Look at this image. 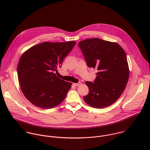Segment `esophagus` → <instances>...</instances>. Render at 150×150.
<instances>
[{"label":"esophagus","mask_w":150,"mask_h":150,"mask_svg":"<svg viewBox=\"0 0 150 150\" xmlns=\"http://www.w3.org/2000/svg\"><path fill=\"white\" fill-rule=\"evenodd\" d=\"M81 84H82L81 82H78V83H73V84H74L75 86H78L81 85Z\"/></svg>","instance_id":"34e87169"}]
</instances>
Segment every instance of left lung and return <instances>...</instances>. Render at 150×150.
I'll use <instances>...</instances> for the list:
<instances>
[{
  "label": "left lung",
  "mask_w": 150,
  "mask_h": 150,
  "mask_svg": "<svg viewBox=\"0 0 150 150\" xmlns=\"http://www.w3.org/2000/svg\"><path fill=\"white\" fill-rule=\"evenodd\" d=\"M87 65L97 68L93 82L87 81L88 94L83 100L90 106L102 109L118 100L124 91L129 79L127 55L116 42L100 38L86 39L79 42Z\"/></svg>",
  "instance_id": "obj_1"
}]
</instances>
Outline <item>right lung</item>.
Segmentation results:
<instances>
[{"mask_svg": "<svg viewBox=\"0 0 150 150\" xmlns=\"http://www.w3.org/2000/svg\"><path fill=\"white\" fill-rule=\"evenodd\" d=\"M76 42H45L29 48L21 57L17 67L23 94L34 105L53 108L63 101L72 83L58 78L55 71Z\"/></svg>", "mask_w": 150, "mask_h": 150, "instance_id": "obj_1", "label": "right lung"}]
</instances>
